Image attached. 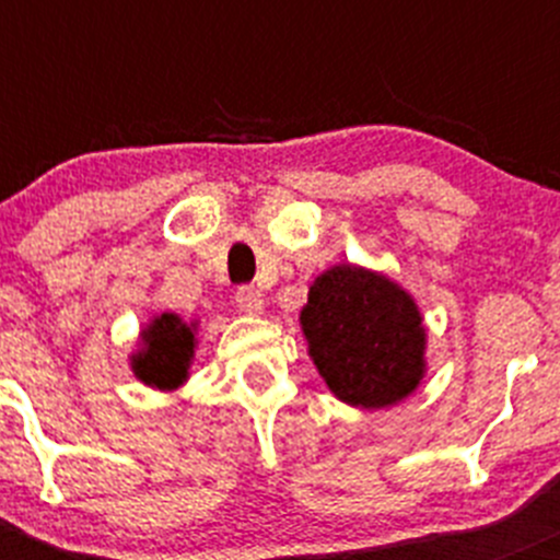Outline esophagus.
I'll return each mask as SVG.
<instances>
[{"label":"esophagus","instance_id":"1","mask_svg":"<svg viewBox=\"0 0 560 560\" xmlns=\"http://www.w3.org/2000/svg\"><path fill=\"white\" fill-rule=\"evenodd\" d=\"M235 306L244 314H259L265 308V298L257 287H238L235 292Z\"/></svg>","mask_w":560,"mask_h":560}]
</instances>
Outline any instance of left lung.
Listing matches in <instances>:
<instances>
[{"instance_id":"8db88e82","label":"left lung","mask_w":560,"mask_h":560,"mask_svg":"<svg viewBox=\"0 0 560 560\" xmlns=\"http://www.w3.org/2000/svg\"><path fill=\"white\" fill-rule=\"evenodd\" d=\"M316 371L338 400L385 409L425 376V327L415 298L376 270L332 265L301 312Z\"/></svg>"}]
</instances>
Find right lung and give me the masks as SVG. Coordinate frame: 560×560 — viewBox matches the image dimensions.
Segmentation results:
<instances>
[{
  "instance_id": "right-lung-1",
  "label": "right lung",
  "mask_w": 560,
  "mask_h": 560,
  "mask_svg": "<svg viewBox=\"0 0 560 560\" xmlns=\"http://www.w3.org/2000/svg\"><path fill=\"white\" fill-rule=\"evenodd\" d=\"M195 322L186 325L178 314H162L145 325L143 343L132 352L129 365L143 385L156 389H175L189 380V365L195 358Z\"/></svg>"
}]
</instances>
